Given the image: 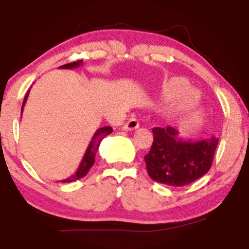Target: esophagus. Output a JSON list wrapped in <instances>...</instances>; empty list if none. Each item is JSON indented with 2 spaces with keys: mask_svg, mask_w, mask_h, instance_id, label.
<instances>
[{
  "mask_svg": "<svg viewBox=\"0 0 249 249\" xmlns=\"http://www.w3.org/2000/svg\"><path fill=\"white\" fill-rule=\"evenodd\" d=\"M138 127H139V122H138V119L134 118V117L128 119V122L124 125V126H123V128H124L125 131H132V130H136V128H138Z\"/></svg>",
  "mask_w": 249,
  "mask_h": 249,
  "instance_id": "obj_1",
  "label": "esophagus"
}]
</instances>
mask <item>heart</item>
Wrapping results in <instances>:
<instances>
[{"instance_id":"b5f03b06","label":"heart","mask_w":249,"mask_h":249,"mask_svg":"<svg viewBox=\"0 0 249 249\" xmlns=\"http://www.w3.org/2000/svg\"><path fill=\"white\" fill-rule=\"evenodd\" d=\"M159 97L165 102V110L171 116H181L198 105L200 92L180 77H170L162 82Z\"/></svg>"}]
</instances>
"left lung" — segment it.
I'll return each instance as SVG.
<instances>
[{"instance_id": "left-lung-1", "label": "left lung", "mask_w": 249, "mask_h": 249, "mask_svg": "<svg viewBox=\"0 0 249 249\" xmlns=\"http://www.w3.org/2000/svg\"><path fill=\"white\" fill-rule=\"evenodd\" d=\"M153 142L144 157L148 176L170 186H185L205 176L212 166L219 138L182 141L176 128L153 127Z\"/></svg>"}]
</instances>
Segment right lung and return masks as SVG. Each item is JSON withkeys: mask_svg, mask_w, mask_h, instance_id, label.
I'll use <instances>...</instances> for the list:
<instances>
[{"mask_svg": "<svg viewBox=\"0 0 249 249\" xmlns=\"http://www.w3.org/2000/svg\"><path fill=\"white\" fill-rule=\"evenodd\" d=\"M82 64H83V61H77V62L69 63V64L62 65V67H59V69H76V68L81 67ZM29 91L30 90H28L27 95L24 97L23 104H22V108H21V115L22 112H23V107L25 103H27L28 96H29ZM111 132H112V127L111 126H104V127L98 128V130L95 132V134H93L92 139H91L90 144H89L87 151H85L84 157H83L81 164H79L78 168H77L76 173L72 174V176L69 177V178L61 180V182H72L83 178L84 176H87L89 170H90L91 166L93 165V162H95V157H96L97 151H98L99 148V145H101V142Z\"/></svg>", "mask_w": 249, "mask_h": 249, "instance_id": "add662e5", "label": "right lung"}]
</instances>
